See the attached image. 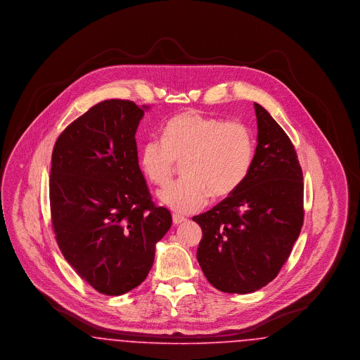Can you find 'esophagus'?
<instances>
[{"mask_svg": "<svg viewBox=\"0 0 360 360\" xmlns=\"http://www.w3.org/2000/svg\"><path fill=\"white\" fill-rule=\"evenodd\" d=\"M186 221V219L184 217V216H179V214H176V213H174L172 214V223L175 224V225H178V224L185 223Z\"/></svg>", "mask_w": 360, "mask_h": 360, "instance_id": "esophagus-1", "label": "esophagus"}]
</instances>
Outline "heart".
Here are the masks:
<instances>
[{
  "instance_id": "heart-1",
  "label": "heart",
  "mask_w": 360,
  "mask_h": 360,
  "mask_svg": "<svg viewBox=\"0 0 360 360\" xmlns=\"http://www.w3.org/2000/svg\"><path fill=\"white\" fill-rule=\"evenodd\" d=\"M255 155L251 129L240 121H225L186 112L169 121L163 139H148L140 153L144 175L158 188L172 181L176 163L184 176L159 198L178 213L205 205L209 195L226 197L247 178Z\"/></svg>"
}]
</instances>
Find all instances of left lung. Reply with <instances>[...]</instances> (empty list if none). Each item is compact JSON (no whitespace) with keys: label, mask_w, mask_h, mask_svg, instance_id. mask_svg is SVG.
<instances>
[{"label":"left lung","mask_w":360,"mask_h":360,"mask_svg":"<svg viewBox=\"0 0 360 360\" xmlns=\"http://www.w3.org/2000/svg\"><path fill=\"white\" fill-rule=\"evenodd\" d=\"M257 146L244 182L193 220L202 239L197 260L212 286L247 294L271 282L290 255L304 224V182L286 132L254 103Z\"/></svg>","instance_id":"left-lung-1"}]
</instances>
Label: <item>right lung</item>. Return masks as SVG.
<instances>
[{
  "label": "right lung",
  "instance_id": "1",
  "mask_svg": "<svg viewBox=\"0 0 360 360\" xmlns=\"http://www.w3.org/2000/svg\"><path fill=\"white\" fill-rule=\"evenodd\" d=\"M148 106L106 100L59 135L52 151L51 221L70 266L105 295L137 288L172 226L139 167L136 134Z\"/></svg>",
  "mask_w": 360,
  "mask_h": 360
}]
</instances>
